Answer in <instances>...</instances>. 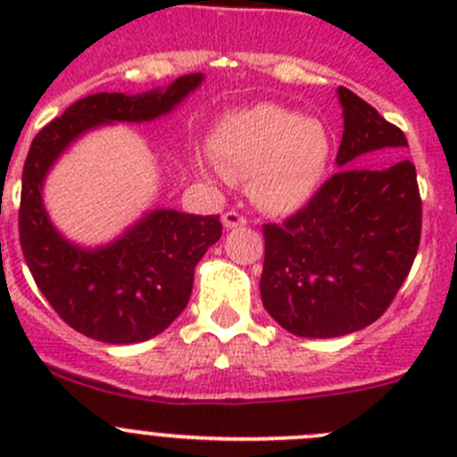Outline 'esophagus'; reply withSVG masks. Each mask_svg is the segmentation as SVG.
<instances>
[{
  "mask_svg": "<svg viewBox=\"0 0 457 457\" xmlns=\"http://www.w3.org/2000/svg\"><path fill=\"white\" fill-rule=\"evenodd\" d=\"M245 223H247V220L243 219L238 212H225V214H223V228L234 229V228H243Z\"/></svg>",
  "mask_w": 457,
  "mask_h": 457,
  "instance_id": "34e87169",
  "label": "esophagus"
}]
</instances>
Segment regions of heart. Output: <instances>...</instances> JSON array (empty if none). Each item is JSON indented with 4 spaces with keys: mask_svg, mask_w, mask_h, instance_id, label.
Masks as SVG:
<instances>
[{
    "mask_svg": "<svg viewBox=\"0 0 457 457\" xmlns=\"http://www.w3.org/2000/svg\"><path fill=\"white\" fill-rule=\"evenodd\" d=\"M203 172L250 179V195L270 214H292L312 201L331 159V135L318 119L276 104H256L223 117Z\"/></svg>",
    "mask_w": 457,
    "mask_h": 457,
    "instance_id": "b5f03b06",
    "label": "heart"
}]
</instances>
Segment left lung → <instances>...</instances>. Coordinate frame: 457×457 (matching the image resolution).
<instances>
[{
  "instance_id": "left-lung-1",
  "label": "left lung",
  "mask_w": 457,
  "mask_h": 457,
  "mask_svg": "<svg viewBox=\"0 0 457 457\" xmlns=\"http://www.w3.org/2000/svg\"><path fill=\"white\" fill-rule=\"evenodd\" d=\"M336 95L345 123L338 172L305 210L262 228V305L301 338H338L378 320L420 245L422 203L411 161L382 170L353 165L370 152L407 147L403 130L347 87Z\"/></svg>"
}]
</instances>
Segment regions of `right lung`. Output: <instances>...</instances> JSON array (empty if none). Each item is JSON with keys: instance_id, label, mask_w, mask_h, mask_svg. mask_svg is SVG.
I'll use <instances>...</instances> for the list:
<instances>
[{"instance_id": "right-lung-1", "label": "right lung", "mask_w": 457, "mask_h": 457, "mask_svg": "<svg viewBox=\"0 0 457 457\" xmlns=\"http://www.w3.org/2000/svg\"><path fill=\"white\" fill-rule=\"evenodd\" d=\"M203 79V72H192L139 95H87L32 139L21 177V252L46 301L87 338L132 345L172 325L190 301L196 262L220 238L219 216L156 207L143 212L112 241L81 245L63 237L50 219L46 179L87 132L168 117L199 90Z\"/></svg>"}]
</instances>
